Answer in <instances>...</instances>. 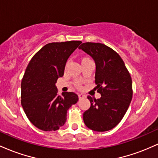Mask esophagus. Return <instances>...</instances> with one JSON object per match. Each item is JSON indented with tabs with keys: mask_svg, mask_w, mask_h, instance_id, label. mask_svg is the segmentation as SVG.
<instances>
[{
	"mask_svg": "<svg viewBox=\"0 0 158 158\" xmlns=\"http://www.w3.org/2000/svg\"><path fill=\"white\" fill-rule=\"evenodd\" d=\"M78 96H79V99H82V98H85V96L83 95L82 94H79Z\"/></svg>",
	"mask_w": 158,
	"mask_h": 158,
	"instance_id": "obj_1",
	"label": "esophagus"
}]
</instances>
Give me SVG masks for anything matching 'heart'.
<instances>
[{
  "mask_svg": "<svg viewBox=\"0 0 158 158\" xmlns=\"http://www.w3.org/2000/svg\"><path fill=\"white\" fill-rule=\"evenodd\" d=\"M85 59H88V58H84V59H83L82 60H85Z\"/></svg>",
  "mask_w": 158,
  "mask_h": 158,
  "instance_id": "1",
  "label": "heart"
}]
</instances>
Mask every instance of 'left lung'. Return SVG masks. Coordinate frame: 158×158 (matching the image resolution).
<instances>
[{
	"label": "left lung",
	"mask_w": 158,
	"mask_h": 158,
	"mask_svg": "<svg viewBox=\"0 0 158 158\" xmlns=\"http://www.w3.org/2000/svg\"><path fill=\"white\" fill-rule=\"evenodd\" d=\"M79 49L95 61V83L101 94L97 99L88 96L90 107L83 114V120L93 131H109L122 120L131 102V77L119 54L109 47L85 42Z\"/></svg>",
	"instance_id": "8db88e82"
}]
</instances>
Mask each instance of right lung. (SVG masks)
Here are the masks:
<instances>
[{"instance_id": "obj_1", "label": "right lung", "mask_w": 158, "mask_h": 158, "mask_svg": "<svg viewBox=\"0 0 158 158\" xmlns=\"http://www.w3.org/2000/svg\"><path fill=\"white\" fill-rule=\"evenodd\" d=\"M81 43H49L27 65L21 81V106L29 120L42 131H56L64 126L67 111L79 99L73 92L59 96L56 82L63 77L69 56Z\"/></svg>"}]
</instances>
